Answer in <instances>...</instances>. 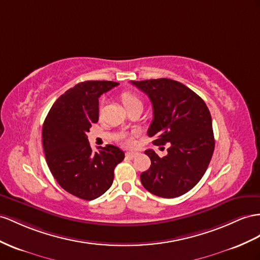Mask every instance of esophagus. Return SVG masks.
<instances>
[{
	"label": "esophagus",
	"mask_w": 260,
	"mask_h": 260,
	"mask_svg": "<svg viewBox=\"0 0 260 260\" xmlns=\"http://www.w3.org/2000/svg\"><path fill=\"white\" fill-rule=\"evenodd\" d=\"M137 156H138V152H127V154H126V158L128 159H134Z\"/></svg>",
	"instance_id": "1"
}]
</instances>
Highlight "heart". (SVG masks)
<instances>
[{
    "label": "heart",
    "instance_id": "b5f03b06",
    "mask_svg": "<svg viewBox=\"0 0 260 260\" xmlns=\"http://www.w3.org/2000/svg\"><path fill=\"white\" fill-rule=\"evenodd\" d=\"M122 102L126 110H129L132 108H135V106H143V101L142 99L139 98L136 93L134 92H129L126 91L122 94ZM104 101H101V104H100V108H103ZM121 143L126 146V147H132L134 145V139H133L132 135H123L121 138Z\"/></svg>",
    "mask_w": 260,
    "mask_h": 260
}]
</instances>
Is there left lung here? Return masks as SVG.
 Returning a JSON list of instances; mask_svg holds the SVG:
<instances>
[{"label": "left lung", "mask_w": 260, "mask_h": 260, "mask_svg": "<svg viewBox=\"0 0 260 260\" xmlns=\"http://www.w3.org/2000/svg\"><path fill=\"white\" fill-rule=\"evenodd\" d=\"M150 99L154 119L147 134L155 145L169 144L168 154L160 158L154 150L145 154L151 165L142 172L146 190L160 198L187 193L201 180L214 151L212 117L197 93L171 79L132 81Z\"/></svg>", "instance_id": "1"}]
</instances>
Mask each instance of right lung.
<instances>
[{
	"mask_svg": "<svg viewBox=\"0 0 260 260\" xmlns=\"http://www.w3.org/2000/svg\"><path fill=\"white\" fill-rule=\"evenodd\" d=\"M116 85L113 81L76 84L58 98L43 125L44 151L52 176L67 192L86 201L110 189L114 169L125 157L113 145L92 151L86 136L99 121V98Z\"/></svg>",
	"mask_w": 260,
	"mask_h": 260,
	"instance_id": "obj_1",
	"label": "right lung"
}]
</instances>
